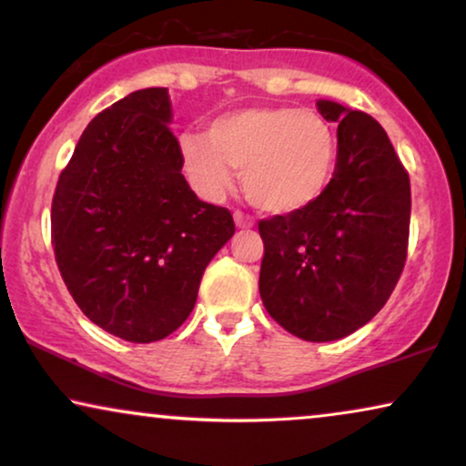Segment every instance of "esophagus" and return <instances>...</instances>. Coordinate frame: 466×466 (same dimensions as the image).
I'll list each match as a JSON object with an SVG mask.
<instances>
[{
    "mask_svg": "<svg viewBox=\"0 0 466 466\" xmlns=\"http://www.w3.org/2000/svg\"><path fill=\"white\" fill-rule=\"evenodd\" d=\"M234 221H237L238 228H251L253 226L251 217L245 215V213H240V210H237V213H234Z\"/></svg>",
    "mask_w": 466,
    "mask_h": 466,
    "instance_id": "34e87169",
    "label": "esophagus"
}]
</instances>
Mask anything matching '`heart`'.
<instances>
[{"mask_svg":"<svg viewBox=\"0 0 466 466\" xmlns=\"http://www.w3.org/2000/svg\"><path fill=\"white\" fill-rule=\"evenodd\" d=\"M180 155L196 189L219 198L243 172L249 202L264 213H297L327 189L338 139L318 111L247 107L215 117L204 133H182Z\"/></svg>","mask_w":466,"mask_h":466,"instance_id":"heart-1","label":"heart"}]
</instances>
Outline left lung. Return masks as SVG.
Returning a JSON list of instances; mask_svg holds the SVG:
<instances>
[{"label": "left lung", "instance_id": "8db88e82", "mask_svg": "<svg viewBox=\"0 0 466 466\" xmlns=\"http://www.w3.org/2000/svg\"><path fill=\"white\" fill-rule=\"evenodd\" d=\"M318 111L338 125L333 178L316 202L258 223L260 297L288 333L331 341L372 320L402 275L410 180L372 116L333 101Z\"/></svg>", "mask_w": 466, "mask_h": 466}]
</instances>
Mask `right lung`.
I'll return each mask as SVG.
<instances>
[{
  "mask_svg": "<svg viewBox=\"0 0 466 466\" xmlns=\"http://www.w3.org/2000/svg\"><path fill=\"white\" fill-rule=\"evenodd\" d=\"M167 87L101 111L62 169L51 245L64 284L94 325L135 344L167 338L198 299L234 219L182 176Z\"/></svg>",
  "mask_w": 466,
  "mask_h": 466,
  "instance_id": "obj_1",
  "label": "right lung"
}]
</instances>
